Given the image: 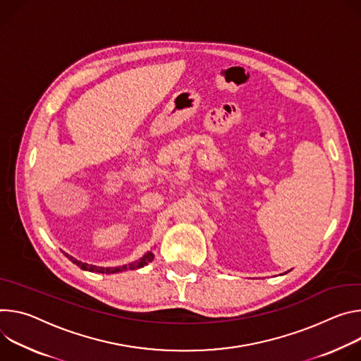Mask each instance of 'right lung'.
<instances>
[{"instance_id": "add662e5", "label": "right lung", "mask_w": 361, "mask_h": 361, "mask_svg": "<svg viewBox=\"0 0 361 361\" xmlns=\"http://www.w3.org/2000/svg\"><path fill=\"white\" fill-rule=\"evenodd\" d=\"M66 257L73 262L75 264L77 267H80L85 271H90V272H100V274H116V272H122V271H126V269H136V268H142L145 267L146 264L152 262L153 261V252H146L139 261H135L129 265H123V267H116V268H103V267H96V265H90V264H86V262H82V261H77L75 258H73L71 255L66 254Z\"/></svg>"}]
</instances>
